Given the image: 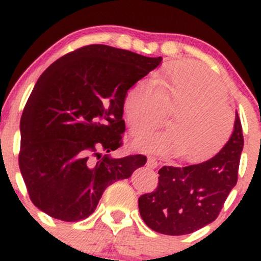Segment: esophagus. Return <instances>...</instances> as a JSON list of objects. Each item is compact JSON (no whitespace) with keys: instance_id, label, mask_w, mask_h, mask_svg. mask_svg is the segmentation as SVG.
Masks as SVG:
<instances>
[{"instance_id":"esophagus-1","label":"esophagus","mask_w":261,"mask_h":261,"mask_svg":"<svg viewBox=\"0 0 261 261\" xmlns=\"http://www.w3.org/2000/svg\"><path fill=\"white\" fill-rule=\"evenodd\" d=\"M158 162L154 159V158H147V162H146V167L150 168V169H155L158 168Z\"/></svg>"}]
</instances>
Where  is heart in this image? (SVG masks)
I'll return each mask as SVG.
<instances>
[{"mask_svg":"<svg viewBox=\"0 0 261 261\" xmlns=\"http://www.w3.org/2000/svg\"><path fill=\"white\" fill-rule=\"evenodd\" d=\"M150 81H139L125 94L123 117L133 134L151 131L164 111H173L170 131L141 135L133 147L154 154H178L197 163L220 151L227 143L233 115L225 103L226 88L215 74L192 62L160 70Z\"/></svg>","mask_w":261,"mask_h":261,"instance_id":"heart-1","label":"heart"}]
</instances>
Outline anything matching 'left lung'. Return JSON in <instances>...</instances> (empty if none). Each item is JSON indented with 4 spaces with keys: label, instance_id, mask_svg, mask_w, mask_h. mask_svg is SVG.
<instances>
[{
    "label": "left lung",
    "instance_id": "1",
    "mask_svg": "<svg viewBox=\"0 0 261 261\" xmlns=\"http://www.w3.org/2000/svg\"><path fill=\"white\" fill-rule=\"evenodd\" d=\"M244 147L238 112L230 140L218 154L187 167H163L159 184L139 198V211L151 230L164 235H187L217 218L238 181Z\"/></svg>",
    "mask_w": 261,
    "mask_h": 261
}]
</instances>
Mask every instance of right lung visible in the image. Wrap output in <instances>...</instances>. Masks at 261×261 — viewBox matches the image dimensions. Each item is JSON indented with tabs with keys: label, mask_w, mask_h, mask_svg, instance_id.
<instances>
[{
	"label": "right lung",
	"mask_w": 261,
	"mask_h": 261,
	"mask_svg": "<svg viewBox=\"0 0 261 261\" xmlns=\"http://www.w3.org/2000/svg\"><path fill=\"white\" fill-rule=\"evenodd\" d=\"M163 58L87 45L40 75L20 121L18 165L31 202L57 220L91 216L105 189L130 178L144 155L116 159L122 145L125 94Z\"/></svg>",
	"instance_id": "obj_1"
}]
</instances>
